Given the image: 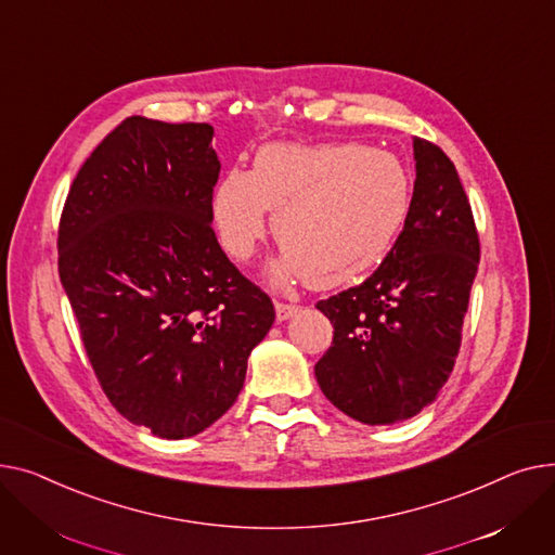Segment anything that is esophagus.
<instances>
[{
  "mask_svg": "<svg viewBox=\"0 0 555 555\" xmlns=\"http://www.w3.org/2000/svg\"><path fill=\"white\" fill-rule=\"evenodd\" d=\"M300 309L296 305H284V302H275V318L278 322H286L288 318L296 315Z\"/></svg>",
  "mask_w": 555,
  "mask_h": 555,
  "instance_id": "obj_1",
  "label": "esophagus"
}]
</instances>
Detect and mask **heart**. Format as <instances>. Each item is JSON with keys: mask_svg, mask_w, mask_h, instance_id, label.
<instances>
[{"mask_svg": "<svg viewBox=\"0 0 555 555\" xmlns=\"http://www.w3.org/2000/svg\"><path fill=\"white\" fill-rule=\"evenodd\" d=\"M412 206L405 163L363 143H269L253 170H225L210 217L221 248L248 262L269 231L284 246L271 280L338 288L374 269L397 242Z\"/></svg>", "mask_w": 555, "mask_h": 555, "instance_id": "obj_1", "label": "heart"}]
</instances>
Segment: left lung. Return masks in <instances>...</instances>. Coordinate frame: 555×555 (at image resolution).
Segmentation results:
<instances>
[{
	"instance_id": "obj_1",
	"label": "left lung",
	"mask_w": 555,
	"mask_h": 555,
	"mask_svg": "<svg viewBox=\"0 0 555 555\" xmlns=\"http://www.w3.org/2000/svg\"><path fill=\"white\" fill-rule=\"evenodd\" d=\"M414 192L403 231L361 286L318 302L334 343L315 363V380L340 412L392 426L430 405L462 343L479 237L452 160L412 139Z\"/></svg>"
}]
</instances>
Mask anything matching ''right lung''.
I'll use <instances>...</instances> for the list:
<instances>
[{"instance_id":"obj_1","label":"right lung","mask_w":555,"mask_h":555,"mask_svg":"<svg viewBox=\"0 0 555 555\" xmlns=\"http://www.w3.org/2000/svg\"><path fill=\"white\" fill-rule=\"evenodd\" d=\"M212 134L206 122L122 120L60 219V282L93 372L112 405L160 439L199 435L231 410L275 320L210 225Z\"/></svg>"}]
</instances>
